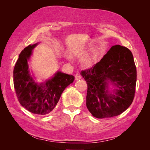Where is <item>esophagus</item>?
I'll list each match as a JSON object with an SVG mask.
<instances>
[{
  "instance_id": "esophagus-1",
  "label": "esophagus",
  "mask_w": 150,
  "mask_h": 150,
  "mask_svg": "<svg viewBox=\"0 0 150 150\" xmlns=\"http://www.w3.org/2000/svg\"><path fill=\"white\" fill-rule=\"evenodd\" d=\"M75 78H76V80H79V79H81V74L79 73V72H78V73L76 74Z\"/></svg>"
}]
</instances>
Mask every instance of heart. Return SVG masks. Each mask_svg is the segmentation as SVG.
<instances>
[{"label": "heart", "instance_id": "heart-1", "mask_svg": "<svg viewBox=\"0 0 150 150\" xmlns=\"http://www.w3.org/2000/svg\"><path fill=\"white\" fill-rule=\"evenodd\" d=\"M79 54V51H78V52H72L71 54V55L72 56H78ZM97 56H98V51H95L91 54V55L87 59H86V62H88V63H91V62H94L95 60L96 59Z\"/></svg>", "mask_w": 150, "mask_h": 150}]
</instances>
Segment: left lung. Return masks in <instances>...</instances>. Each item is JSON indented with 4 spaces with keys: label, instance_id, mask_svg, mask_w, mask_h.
<instances>
[{
    "label": "left lung",
    "instance_id": "left-lung-1",
    "mask_svg": "<svg viewBox=\"0 0 150 150\" xmlns=\"http://www.w3.org/2000/svg\"><path fill=\"white\" fill-rule=\"evenodd\" d=\"M81 74L88 84L86 106L94 117L102 119L120 115L132 103L137 68L128 48L113 46L100 61ZM110 84L114 89H110Z\"/></svg>",
    "mask_w": 150,
    "mask_h": 150
}]
</instances>
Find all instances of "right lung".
Listing matches in <instances>:
<instances>
[{"label": "right lung", "mask_w": 150, "mask_h": 150, "mask_svg": "<svg viewBox=\"0 0 150 150\" xmlns=\"http://www.w3.org/2000/svg\"><path fill=\"white\" fill-rule=\"evenodd\" d=\"M38 45H29L19 54L13 72V85L22 106L34 114L46 115L56 107L62 92L73 83L74 77L57 71L44 82H36L30 74L28 62Z\"/></svg>", "instance_id": "right-lung-1"}]
</instances>
